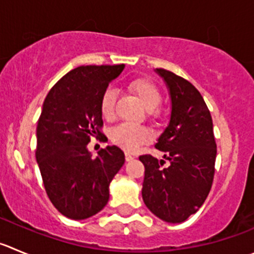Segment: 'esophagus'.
<instances>
[{"instance_id": "34e87169", "label": "esophagus", "mask_w": 254, "mask_h": 254, "mask_svg": "<svg viewBox=\"0 0 254 254\" xmlns=\"http://www.w3.org/2000/svg\"><path fill=\"white\" fill-rule=\"evenodd\" d=\"M125 157H126V161H127V162L133 161V158H134V157L132 156L131 153H128V152H126V153H125Z\"/></svg>"}]
</instances>
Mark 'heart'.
Wrapping results in <instances>:
<instances>
[{
    "instance_id": "b5f03b06",
    "label": "heart",
    "mask_w": 254,
    "mask_h": 254,
    "mask_svg": "<svg viewBox=\"0 0 254 254\" xmlns=\"http://www.w3.org/2000/svg\"><path fill=\"white\" fill-rule=\"evenodd\" d=\"M128 88L138 96L147 110H154L161 103L162 96L158 87L149 79L142 78V77L132 79L128 83ZM116 98H117V95L113 88L105 89V92L101 96L100 110L105 118H111L115 115ZM110 138L113 143L125 151L133 152L148 141L149 132L141 126L133 125V123H121L111 129Z\"/></svg>"
}]
</instances>
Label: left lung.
I'll return each mask as SVG.
<instances>
[{
  "label": "left lung",
  "instance_id": "1",
  "mask_svg": "<svg viewBox=\"0 0 254 254\" xmlns=\"http://www.w3.org/2000/svg\"><path fill=\"white\" fill-rule=\"evenodd\" d=\"M156 72L166 82L172 103L170 123L156 143L168 166L151 154L139 156L144 166L142 198L162 221L181 223L201 208L211 190L217 154L213 123L190 82L167 69Z\"/></svg>",
  "mask_w": 254,
  "mask_h": 254
}]
</instances>
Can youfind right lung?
Instances as JSON below:
<instances>
[{
  "instance_id": "obj_1",
  "label": "right lung",
  "mask_w": 254,
  "mask_h": 254,
  "mask_svg": "<svg viewBox=\"0 0 254 254\" xmlns=\"http://www.w3.org/2000/svg\"><path fill=\"white\" fill-rule=\"evenodd\" d=\"M125 68L79 66L64 74L46 96L38 118L36 159L46 193L60 213L71 219L95 216L107 204L110 183L125 163L117 146L92 158L91 137L102 134L101 96Z\"/></svg>"
}]
</instances>
